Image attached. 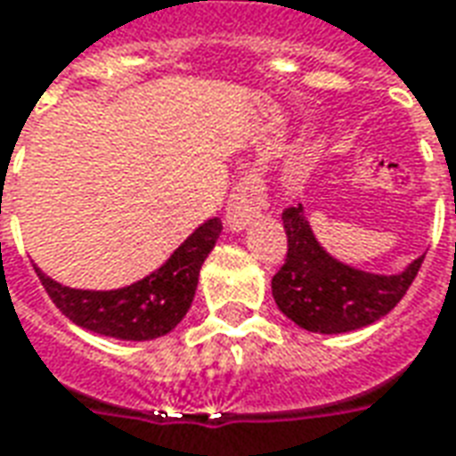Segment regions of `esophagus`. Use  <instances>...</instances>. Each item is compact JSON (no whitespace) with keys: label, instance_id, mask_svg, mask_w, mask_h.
<instances>
[{"label":"esophagus","instance_id":"1","mask_svg":"<svg viewBox=\"0 0 456 456\" xmlns=\"http://www.w3.org/2000/svg\"><path fill=\"white\" fill-rule=\"evenodd\" d=\"M266 188H264V180L258 178V173L244 175L229 195L227 212H224L227 229H232V232L247 229L261 215V209L266 208Z\"/></svg>","mask_w":456,"mask_h":456}]
</instances>
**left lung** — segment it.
<instances>
[{
	"mask_svg": "<svg viewBox=\"0 0 456 456\" xmlns=\"http://www.w3.org/2000/svg\"><path fill=\"white\" fill-rule=\"evenodd\" d=\"M283 227L286 264L271 281V290L278 310L307 332L342 335L373 325L401 303L425 258H415L393 276L369 273L320 247L303 205L283 212Z\"/></svg>",
	"mask_w": 456,
	"mask_h": 456,
	"instance_id": "obj_1",
	"label": "left lung"
}]
</instances>
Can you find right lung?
<instances>
[{
	"instance_id": "1",
	"label": "right lung",
	"mask_w": 456,
	"mask_h": 456,
	"mask_svg": "<svg viewBox=\"0 0 456 456\" xmlns=\"http://www.w3.org/2000/svg\"><path fill=\"white\" fill-rule=\"evenodd\" d=\"M219 232V217L208 219L170 254L163 266L117 290L61 286L41 268H34L55 307L77 327L114 339L146 342L168 335L188 315L198 290L200 268L217 244Z\"/></svg>"
}]
</instances>
